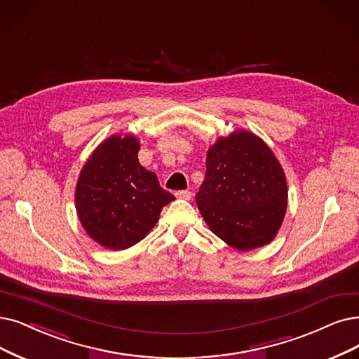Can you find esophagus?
<instances>
[{
    "label": "esophagus",
    "mask_w": 359,
    "mask_h": 359,
    "mask_svg": "<svg viewBox=\"0 0 359 359\" xmlns=\"http://www.w3.org/2000/svg\"><path fill=\"white\" fill-rule=\"evenodd\" d=\"M175 196L178 197V198H184V200H190L191 198V191H189V190H180V191H177L175 193Z\"/></svg>",
    "instance_id": "obj_1"
}]
</instances>
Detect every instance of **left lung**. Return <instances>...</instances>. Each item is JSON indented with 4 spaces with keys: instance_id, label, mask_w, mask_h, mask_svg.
<instances>
[{
    "instance_id": "1",
    "label": "left lung",
    "mask_w": 359,
    "mask_h": 359,
    "mask_svg": "<svg viewBox=\"0 0 359 359\" xmlns=\"http://www.w3.org/2000/svg\"><path fill=\"white\" fill-rule=\"evenodd\" d=\"M196 202L213 234L237 250H252L276 237L287 208V182L265 142L237 131L209 149Z\"/></svg>"
}]
</instances>
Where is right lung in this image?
I'll use <instances>...</instances> for the list:
<instances>
[{
	"label": "right lung",
	"instance_id": "right-lung-1",
	"mask_svg": "<svg viewBox=\"0 0 359 359\" xmlns=\"http://www.w3.org/2000/svg\"><path fill=\"white\" fill-rule=\"evenodd\" d=\"M138 140L113 135L100 144L81 170L75 202L78 217L100 245L121 250L134 246L154 226L175 197L138 162Z\"/></svg>",
	"mask_w": 359,
	"mask_h": 359
}]
</instances>
